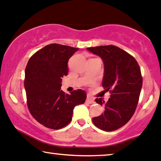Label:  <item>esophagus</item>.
<instances>
[{"label":"esophagus","mask_w":161,"mask_h":161,"mask_svg":"<svg viewBox=\"0 0 161 161\" xmlns=\"http://www.w3.org/2000/svg\"><path fill=\"white\" fill-rule=\"evenodd\" d=\"M86 102L88 103V104H93V103H94L93 98L92 97H90V96H87V98L86 99Z\"/></svg>","instance_id":"34e87169"}]
</instances>
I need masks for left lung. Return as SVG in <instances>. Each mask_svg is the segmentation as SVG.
Instances as JSON below:
<instances>
[{"mask_svg":"<svg viewBox=\"0 0 161 161\" xmlns=\"http://www.w3.org/2000/svg\"><path fill=\"white\" fill-rule=\"evenodd\" d=\"M87 50L102 58V86L111 93L108 102L102 98L95 99L104 106V111L93 118V122L101 130L114 131L125 125L136 111L143 83L141 68L132 56L117 46H101Z\"/></svg>","mask_w":161,"mask_h":161,"instance_id":"8db88e82","label":"left lung"}]
</instances>
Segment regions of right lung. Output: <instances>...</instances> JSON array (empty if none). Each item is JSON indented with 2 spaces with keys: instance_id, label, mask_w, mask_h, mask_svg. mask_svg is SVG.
Wrapping results in <instances>:
<instances>
[{
  "instance_id": "add662e5",
  "label": "right lung",
  "mask_w": 161,
  "mask_h": 161,
  "mask_svg": "<svg viewBox=\"0 0 161 161\" xmlns=\"http://www.w3.org/2000/svg\"><path fill=\"white\" fill-rule=\"evenodd\" d=\"M79 48L50 44L37 51L28 62L24 87L29 110L34 119L46 127L59 130L72 120L74 109L84 104L85 91L70 94L61 89L62 78L67 76L68 62Z\"/></svg>"
}]
</instances>
